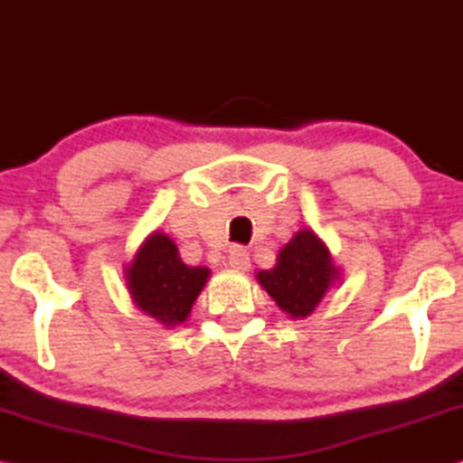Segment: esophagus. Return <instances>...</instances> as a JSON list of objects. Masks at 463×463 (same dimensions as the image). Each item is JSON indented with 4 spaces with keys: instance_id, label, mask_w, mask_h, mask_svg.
I'll return each mask as SVG.
<instances>
[{
    "instance_id": "1",
    "label": "esophagus",
    "mask_w": 463,
    "mask_h": 463,
    "mask_svg": "<svg viewBox=\"0 0 463 463\" xmlns=\"http://www.w3.org/2000/svg\"><path fill=\"white\" fill-rule=\"evenodd\" d=\"M229 265L232 269L239 271H247L250 268V257L247 253V249L242 247H232L229 250Z\"/></svg>"
}]
</instances>
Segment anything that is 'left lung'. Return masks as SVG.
<instances>
[{
    "label": "left lung",
    "instance_id": "8db88e82",
    "mask_svg": "<svg viewBox=\"0 0 463 463\" xmlns=\"http://www.w3.org/2000/svg\"><path fill=\"white\" fill-rule=\"evenodd\" d=\"M339 278L326 247L317 234L304 229L279 250L273 269L257 273L260 284L292 318H307Z\"/></svg>",
    "mask_w": 463,
    "mask_h": 463
}]
</instances>
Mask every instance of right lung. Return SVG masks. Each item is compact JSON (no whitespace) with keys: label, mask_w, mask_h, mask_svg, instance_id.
I'll return each mask as SVG.
<instances>
[{"label":"right lung","mask_w":463,"mask_h":463,"mask_svg":"<svg viewBox=\"0 0 463 463\" xmlns=\"http://www.w3.org/2000/svg\"><path fill=\"white\" fill-rule=\"evenodd\" d=\"M208 276V268H190L179 260L175 242L163 232L145 241L127 269L137 307L167 326L184 323Z\"/></svg>","instance_id":"1"}]
</instances>
